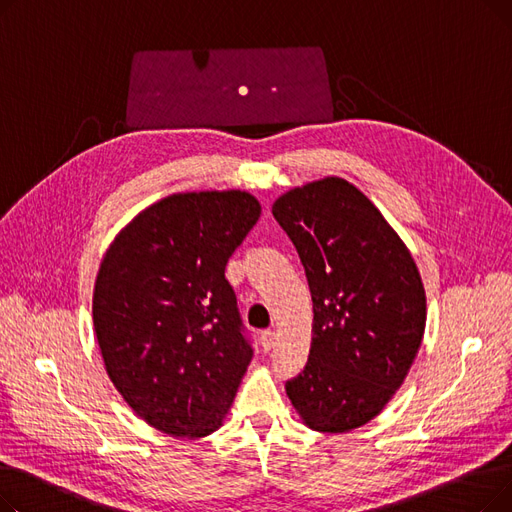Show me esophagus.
Listing matches in <instances>:
<instances>
[{
  "label": "esophagus",
  "instance_id": "esophagus-1",
  "mask_svg": "<svg viewBox=\"0 0 512 512\" xmlns=\"http://www.w3.org/2000/svg\"><path fill=\"white\" fill-rule=\"evenodd\" d=\"M261 346H263V351H272V348L276 346V332L263 330L261 332Z\"/></svg>",
  "mask_w": 512,
  "mask_h": 512
}]
</instances>
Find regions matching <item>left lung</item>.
<instances>
[{"mask_svg": "<svg viewBox=\"0 0 512 512\" xmlns=\"http://www.w3.org/2000/svg\"><path fill=\"white\" fill-rule=\"evenodd\" d=\"M272 213L297 247L313 301L309 359L286 394L315 432H351L384 411L419 353L421 274L382 211L344 178L294 186Z\"/></svg>", "mask_w": 512, "mask_h": 512, "instance_id": "1", "label": "left lung"}]
</instances>
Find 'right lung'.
<instances>
[{
  "label": "right lung",
  "mask_w": 512,
  "mask_h": 512,
  "mask_svg": "<svg viewBox=\"0 0 512 512\" xmlns=\"http://www.w3.org/2000/svg\"><path fill=\"white\" fill-rule=\"evenodd\" d=\"M261 203L247 191L174 193L107 247L93 328L116 390L145 423L197 440L224 425L253 351L224 270Z\"/></svg>",
  "instance_id": "add662e5"
}]
</instances>
